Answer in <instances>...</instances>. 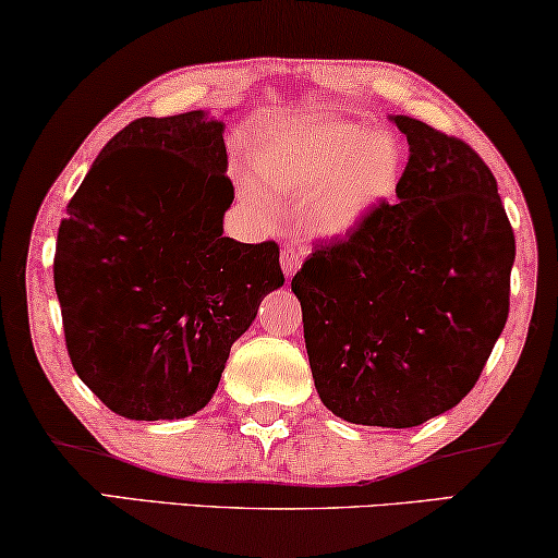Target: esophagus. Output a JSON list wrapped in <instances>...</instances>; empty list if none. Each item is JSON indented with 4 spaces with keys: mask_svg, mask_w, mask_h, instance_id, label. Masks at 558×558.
Returning a JSON list of instances; mask_svg holds the SVG:
<instances>
[{
    "mask_svg": "<svg viewBox=\"0 0 558 558\" xmlns=\"http://www.w3.org/2000/svg\"><path fill=\"white\" fill-rule=\"evenodd\" d=\"M302 256H304V251L296 248V246H284V248H281V271H284L287 279H292L294 274H296V269H300Z\"/></svg>",
    "mask_w": 558,
    "mask_h": 558,
    "instance_id": "obj_1",
    "label": "esophagus"
}]
</instances>
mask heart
<instances>
[{
	"instance_id": "heart-1",
	"label": "heart",
	"mask_w": 558,
	"mask_h": 558,
	"mask_svg": "<svg viewBox=\"0 0 558 558\" xmlns=\"http://www.w3.org/2000/svg\"><path fill=\"white\" fill-rule=\"evenodd\" d=\"M248 167L271 193L304 203L312 231L345 239L393 201L403 174V149L384 129L368 132L345 119L296 117L256 136ZM241 193L256 208H271L254 180H241Z\"/></svg>"
}]
</instances>
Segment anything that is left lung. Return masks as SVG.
<instances>
[{"instance_id":"8db88e82","label":"left lung","mask_w":558,"mask_h":558,"mask_svg":"<svg viewBox=\"0 0 558 558\" xmlns=\"http://www.w3.org/2000/svg\"><path fill=\"white\" fill-rule=\"evenodd\" d=\"M386 203L292 279L319 401L350 424L407 429L454 409L508 319L515 239L490 167L411 117Z\"/></svg>"}]
</instances>
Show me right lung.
I'll return each mask as SVG.
<instances>
[{
    "mask_svg": "<svg viewBox=\"0 0 558 558\" xmlns=\"http://www.w3.org/2000/svg\"><path fill=\"white\" fill-rule=\"evenodd\" d=\"M226 124L205 111L136 119L90 165L56 243L68 355L113 414L205 409L231 345L284 284L279 246L223 235Z\"/></svg>",
    "mask_w": 558,
    "mask_h": 558,
    "instance_id": "add662e5",
    "label": "right lung"
}]
</instances>
